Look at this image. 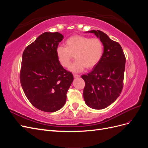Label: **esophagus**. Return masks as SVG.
<instances>
[{
  "label": "esophagus",
  "instance_id": "esophagus-1",
  "mask_svg": "<svg viewBox=\"0 0 148 148\" xmlns=\"http://www.w3.org/2000/svg\"><path fill=\"white\" fill-rule=\"evenodd\" d=\"M73 77H74V78H79V77H80V75L74 74V75H73Z\"/></svg>",
  "mask_w": 148,
  "mask_h": 148
}]
</instances>
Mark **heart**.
<instances>
[{
    "label": "heart",
    "instance_id": "obj_1",
    "mask_svg": "<svg viewBox=\"0 0 148 148\" xmlns=\"http://www.w3.org/2000/svg\"><path fill=\"white\" fill-rule=\"evenodd\" d=\"M104 46L99 38H90L82 35H75L66 39L65 46H59L56 53L59 61L64 68H69L74 56L77 59L70 70L81 72L86 67L92 69L101 60Z\"/></svg>",
    "mask_w": 148,
    "mask_h": 148
}]
</instances>
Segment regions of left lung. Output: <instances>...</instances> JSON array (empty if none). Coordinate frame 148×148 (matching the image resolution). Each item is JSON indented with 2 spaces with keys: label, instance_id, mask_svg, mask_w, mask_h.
Returning a JSON list of instances; mask_svg holds the SVG:
<instances>
[{
  "label": "left lung",
  "instance_id": "8db88e82",
  "mask_svg": "<svg viewBox=\"0 0 148 148\" xmlns=\"http://www.w3.org/2000/svg\"><path fill=\"white\" fill-rule=\"evenodd\" d=\"M100 39L104 46L101 60L91 72L83 75L85 82L83 97L91 108H106L117 99L123 86L126 59L122 48L117 42L112 41L99 30H91Z\"/></svg>",
  "mask_w": 148,
  "mask_h": 148
}]
</instances>
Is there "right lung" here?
<instances>
[{"label":"right lung","mask_w":148,"mask_h":148,"mask_svg":"<svg viewBox=\"0 0 148 148\" xmlns=\"http://www.w3.org/2000/svg\"><path fill=\"white\" fill-rule=\"evenodd\" d=\"M64 36L46 32L25 48L20 74L21 87L36 108L53 112L63 107L73 76L61 65L56 49Z\"/></svg>","instance_id":"right-lung-1"}]
</instances>
